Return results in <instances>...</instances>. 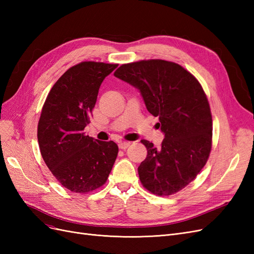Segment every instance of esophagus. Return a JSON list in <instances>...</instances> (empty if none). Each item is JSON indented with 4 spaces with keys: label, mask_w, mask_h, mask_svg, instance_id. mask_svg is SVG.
I'll list each match as a JSON object with an SVG mask.
<instances>
[{
    "label": "esophagus",
    "mask_w": 254,
    "mask_h": 254,
    "mask_svg": "<svg viewBox=\"0 0 254 254\" xmlns=\"http://www.w3.org/2000/svg\"><path fill=\"white\" fill-rule=\"evenodd\" d=\"M130 142H125V141H121V142H119V147L121 148V149H126V148H128L129 146H130Z\"/></svg>",
    "instance_id": "obj_1"
}]
</instances>
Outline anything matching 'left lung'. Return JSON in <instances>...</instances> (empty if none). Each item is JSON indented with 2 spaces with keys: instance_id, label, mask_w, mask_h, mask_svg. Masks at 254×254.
Listing matches in <instances>:
<instances>
[{
  "instance_id": "obj_1",
  "label": "left lung",
  "mask_w": 254,
  "mask_h": 254,
  "mask_svg": "<svg viewBox=\"0 0 254 254\" xmlns=\"http://www.w3.org/2000/svg\"><path fill=\"white\" fill-rule=\"evenodd\" d=\"M114 76L139 90L164 134L158 148L141 140L147 148L137 167L142 184L159 196L177 193L196 178L211 151L212 115L202 87L181 65L159 59L123 64Z\"/></svg>"
}]
</instances>
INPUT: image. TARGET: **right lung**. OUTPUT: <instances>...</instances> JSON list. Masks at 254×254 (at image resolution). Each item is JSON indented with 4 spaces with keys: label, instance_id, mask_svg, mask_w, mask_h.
<instances>
[{
    "label": "right lung",
    "instance_id": "1",
    "mask_svg": "<svg viewBox=\"0 0 254 254\" xmlns=\"http://www.w3.org/2000/svg\"><path fill=\"white\" fill-rule=\"evenodd\" d=\"M117 67L94 61L70 67L54 84L42 108L38 124L41 156L56 179L75 193L102 187L118 157L113 141L83 132L102 82Z\"/></svg>",
    "mask_w": 254,
    "mask_h": 254
}]
</instances>
